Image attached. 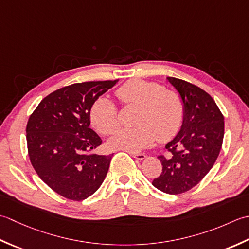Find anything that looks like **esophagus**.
<instances>
[{
    "mask_svg": "<svg viewBox=\"0 0 249 249\" xmlns=\"http://www.w3.org/2000/svg\"><path fill=\"white\" fill-rule=\"evenodd\" d=\"M130 155L133 157V158H135L136 160H140V161H142V160H144L145 158H146V155H144V154H136V153H130Z\"/></svg>",
    "mask_w": 249,
    "mask_h": 249,
    "instance_id": "esophagus-1",
    "label": "esophagus"
}]
</instances>
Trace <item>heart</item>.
Wrapping results in <instances>:
<instances>
[{
  "mask_svg": "<svg viewBox=\"0 0 249 249\" xmlns=\"http://www.w3.org/2000/svg\"><path fill=\"white\" fill-rule=\"evenodd\" d=\"M121 103L138 105L134 128L119 130L109 140L111 148L139 151L154 143L157 136L165 142L178 132L182 123V104L173 91L156 83L131 79L116 91ZM90 119L103 134H111L119 126L118 108L114 101L101 96L90 108Z\"/></svg>",
  "mask_w": 249,
  "mask_h": 249,
  "instance_id": "1",
  "label": "heart"
}]
</instances>
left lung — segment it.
I'll return each mask as SVG.
<instances>
[{
    "label": "left lung",
    "instance_id": "1",
    "mask_svg": "<svg viewBox=\"0 0 249 249\" xmlns=\"http://www.w3.org/2000/svg\"><path fill=\"white\" fill-rule=\"evenodd\" d=\"M182 104V124L175 138L165 145L169 157H158L162 172L154 179L157 189L179 195L194 188L214 165L225 133L224 116L204 90L185 80L166 77Z\"/></svg>",
    "mask_w": 249,
    "mask_h": 249
}]
</instances>
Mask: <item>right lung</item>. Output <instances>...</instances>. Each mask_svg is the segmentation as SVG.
<instances>
[{"label":"right lung","instance_id":"obj_1","mask_svg":"<svg viewBox=\"0 0 249 249\" xmlns=\"http://www.w3.org/2000/svg\"><path fill=\"white\" fill-rule=\"evenodd\" d=\"M117 83L118 79L67 86L40 101L30 116V161L39 178L67 199H87L107 174L113 155L90 153L102 144L90 128V108Z\"/></svg>","mask_w":249,"mask_h":249}]
</instances>
